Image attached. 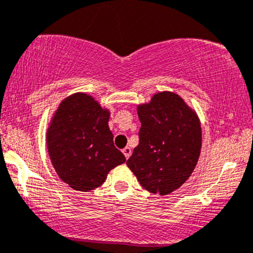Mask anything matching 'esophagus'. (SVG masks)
<instances>
[{
  "label": "esophagus",
  "mask_w": 253,
  "mask_h": 253,
  "mask_svg": "<svg viewBox=\"0 0 253 253\" xmlns=\"http://www.w3.org/2000/svg\"><path fill=\"white\" fill-rule=\"evenodd\" d=\"M123 154L126 155V159H129L130 155H131V148H130V147H126V148L123 149Z\"/></svg>",
  "instance_id": "obj_1"
}]
</instances>
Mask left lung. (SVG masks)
Returning a JSON list of instances; mask_svg holds the SVG:
<instances>
[{
    "label": "left lung",
    "instance_id": "1",
    "mask_svg": "<svg viewBox=\"0 0 253 253\" xmlns=\"http://www.w3.org/2000/svg\"><path fill=\"white\" fill-rule=\"evenodd\" d=\"M140 142L126 161L147 191L161 196L179 189L194 172L202 147L197 113L177 93L164 90L137 105Z\"/></svg>",
    "mask_w": 253,
    "mask_h": 253
}]
</instances>
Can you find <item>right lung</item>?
Listing matches in <instances>:
<instances>
[{
    "label": "right lung",
    "instance_id": "1",
    "mask_svg": "<svg viewBox=\"0 0 253 253\" xmlns=\"http://www.w3.org/2000/svg\"><path fill=\"white\" fill-rule=\"evenodd\" d=\"M110 110L76 92L61 101L46 129L47 152L62 180L76 191L99 188L126 157L113 143Z\"/></svg>",
    "mask_w": 253,
    "mask_h": 253
}]
</instances>
